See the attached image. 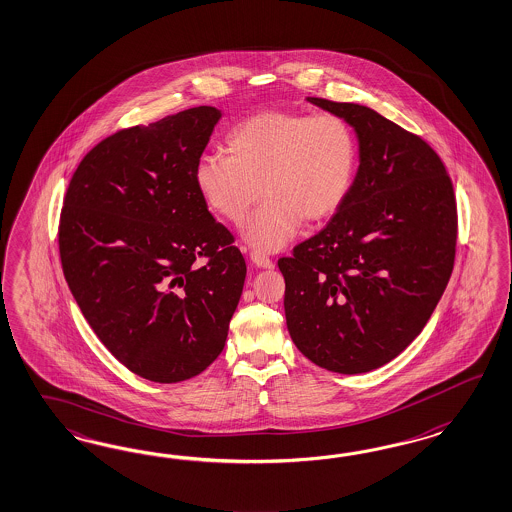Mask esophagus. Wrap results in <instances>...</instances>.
Returning a JSON list of instances; mask_svg holds the SVG:
<instances>
[{
	"label": "esophagus",
	"instance_id": "1",
	"mask_svg": "<svg viewBox=\"0 0 512 512\" xmlns=\"http://www.w3.org/2000/svg\"><path fill=\"white\" fill-rule=\"evenodd\" d=\"M250 260H252V263H254L256 267H260V269H273V267H275V263L271 262L267 256L260 254V252H252V254H250Z\"/></svg>",
	"mask_w": 512,
	"mask_h": 512
}]
</instances>
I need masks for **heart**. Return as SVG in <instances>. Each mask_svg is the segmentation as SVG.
<instances>
[{
	"mask_svg": "<svg viewBox=\"0 0 512 512\" xmlns=\"http://www.w3.org/2000/svg\"><path fill=\"white\" fill-rule=\"evenodd\" d=\"M226 144L230 155L205 153L196 161L194 183L205 204L234 224L263 192L265 204L243 226L252 249L286 247L303 220L331 219L350 194L357 146L336 114L267 110L235 125Z\"/></svg>",
	"mask_w": 512,
	"mask_h": 512,
	"instance_id": "b5f03b06",
	"label": "heart"
}]
</instances>
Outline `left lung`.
<instances>
[{
    "label": "left lung",
    "mask_w": 512,
    "mask_h": 512,
    "mask_svg": "<svg viewBox=\"0 0 512 512\" xmlns=\"http://www.w3.org/2000/svg\"><path fill=\"white\" fill-rule=\"evenodd\" d=\"M359 140L346 202L278 269L293 344L314 365L363 374L387 365L423 331L456 252L453 183L438 153L376 110L308 97Z\"/></svg>",
    "instance_id": "obj_1"
}]
</instances>
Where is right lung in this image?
<instances>
[{
	"label": "right lung",
	"mask_w": 512,
	"mask_h": 512,
	"mask_svg": "<svg viewBox=\"0 0 512 512\" xmlns=\"http://www.w3.org/2000/svg\"><path fill=\"white\" fill-rule=\"evenodd\" d=\"M220 117L196 106L117 131L78 164L63 200L69 290L108 351L149 381L204 372L243 292L245 258L194 183Z\"/></svg>",
	"instance_id": "1"
}]
</instances>
